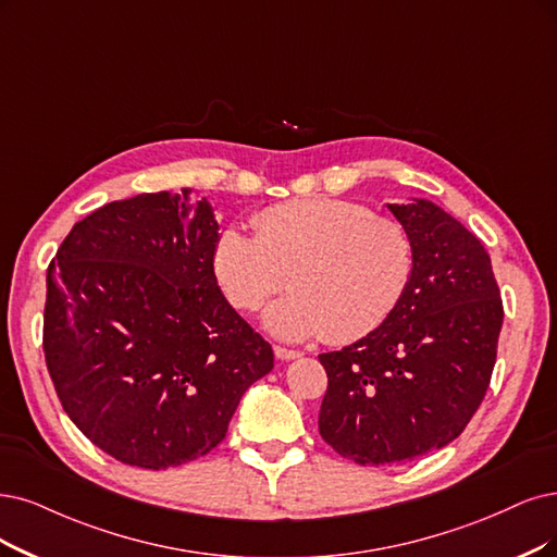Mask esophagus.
<instances>
[{"label":"esophagus","instance_id":"esophagus-1","mask_svg":"<svg viewBox=\"0 0 557 557\" xmlns=\"http://www.w3.org/2000/svg\"><path fill=\"white\" fill-rule=\"evenodd\" d=\"M275 351V356L280 358V360H294V358H300V354L298 351H294V348H284V346H275L273 348Z\"/></svg>","mask_w":557,"mask_h":557}]
</instances>
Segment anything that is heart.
Returning a JSON list of instances; mask_svg holds the SVG:
<instances>
[{
  "label": "heart",
  "instance_id": "heart-1",
  "mask_svg": "<svg viewBox=\"0 0 557 557\" xmlns=\"http://www.w3.org/2000/svg\"><path fill=\"white\" fill-rule=\"evenodd\" d=\"M255 234L224 226L213 268L226 298L252 312L284 282L292 294L263 314L282 339L358 342L393 317L413 275L404 224L344 199H294L252 218ZM290 280L286 281L285 275Z\"/></svg>",
  "mask_w": 557,
  "mask_h": 557
}]
</instances>
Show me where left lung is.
Wrapping results in <instances>:
<instances>
[{
    "label": "left lung",
    "instance_id": "obj_1",
    "mask_svg": "<svg viewBox=\"0 0 557 557\" xmlns=\"http://www.w3.org/2000/svg\"><path fill=\"white\" fill-rule=\"evenodd\" d=\"M413 245L408 289L379 331L321 354L319 434L360 466L445 447L480 408L496 364L503 298L484 245L436 203H389Z\"/></svg>",
    "mask_w": 557,
    "mask_h": 557
}]
</instances>
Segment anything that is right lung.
<instances>
[{
    "label": "right lung",
    "instance_id": "obj_1",
    "mask_svg": "<svg viewBox=\"0 0 557 557\" xmlns=\"http://www.w3.org/2000/svg\"><path fill=\"white\" fill-rule=\"evenodd\" d=\"M149 193L75 222L48 268L44 351L66 416L121 463L209 455L273 348L222 296L211 206Z\"/></svg>",
    "mask_w": 557,
    "mask_h": 557
}]
</instances>
